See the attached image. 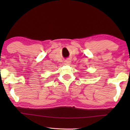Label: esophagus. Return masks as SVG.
Returning <instances> with one entry per match:
<instances>
[{"mask_svg":"<svg viewBox=\"0 0 130 130\" xmlns=\"http://www.w3.org/2000/svg\"><path fill=\"white\" fill-rule=\"evenodd\" d=\"M70 62H71V61L70 60H67L66 61H65V63H64V64H69L70 63Z\"/></svg>","mask_w":130,"mask_h":130,"instance_id":"esophagus-1","label":"esophagus"}]
</instances>
